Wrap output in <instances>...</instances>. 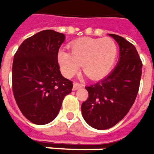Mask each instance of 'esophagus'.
I'll use <instances>...</instances> for the list:
<instances>
[{
	"label": "esophagus",
	"mask_w": 154,
	"mask_h": 154,
	"mask_svg": "<svg viewBox=\"0 0 154 154\" xmlns=\"http://www.w3.org/2000/svg\"><path fill=\"white\" fill-rule=\"evenodd\" d=\"M82 87H83V85L81 84H79V83H74L73 84V90H77L79 88H82Z\"/></svg>",
	"instance_id": "obj_1"
}]
</instances>
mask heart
<instances>
[{"instance_id": "obj_1", "label": "heart", "mask_w": 154, "mask_h": 154, "mask_svg": "<svg viewBox=\"0 0 154 154\" xmlns=\"http://www.w3.org/2000/svg\"><path fill=\"white\" fill-rule=\"evenodd\" d=\"M117 55V45L111 38H83L70 45V52L60 51L57 60L65 77L77 73L81 64L90 79H98L111 70Z\"/></svg>"}]
</instances>
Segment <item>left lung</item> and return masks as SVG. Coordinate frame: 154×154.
<instances>
[{
    "label": "left lung",
    "mask_w": 154,
    "mask_h": 154,
    "mask_svg": "<svg viewBox=\"0 0 154 154\" xmlns=\"http://www.w3.org/2000/svg\"><path fill=\"white\" fill-rule=\"evenodd\" d=\"M109 36L120 46L119 63L102 81L85 87L89 97L81 106L85 122L99 130L114 127L130 110L142 72V62L135 46L119 35Z\"/></svg>",
    "instance_id": "obj_1"
}]
</instances>
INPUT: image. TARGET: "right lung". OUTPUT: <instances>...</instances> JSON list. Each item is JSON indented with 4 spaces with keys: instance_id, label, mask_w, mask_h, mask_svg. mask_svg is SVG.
Returning <instances> with one entry per match:
<instances>
[{
    "instance_id": "add662e5",
    "label": "right lung",
    "mask_w": 154,
    "mask_h": 154,
    "mask_svg": "<svg viewBox=\"0 0 154 154\" xmlns=\"http://www.w3.org/2000/svg\"><path fill=\"white\" fill-rule=\"evenodd\" d=\"M63 33L44 30L25 39L14 54L12 86L16 103L31 122L45 125L53 121L61 109L72 82L59 70L58 50Z\"/></svg>"
}]
</instances>
